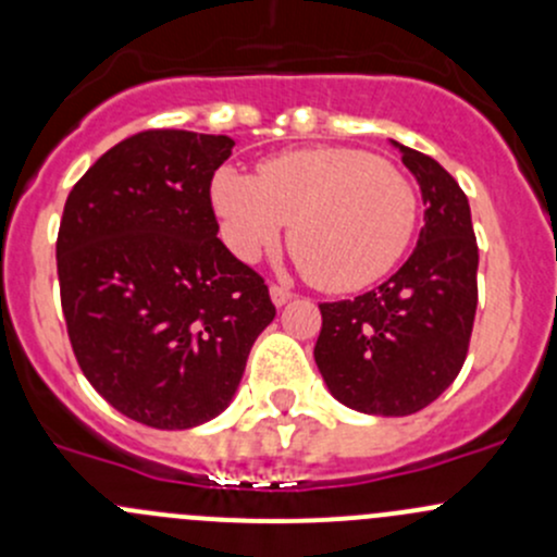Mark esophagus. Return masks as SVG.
Wrapping results in <instances>:
<instances>
[{
  "label": "esophagus",
  "instance_id": "1",
  "mask_svg": "<svg viewBox=\"0 0 557 557\" xmlns=\"http://www.w3.org/2000/svg\"><path fill=\"white\" fill-rule=\"evenodd\" d=\"M269 294H272V301H274V305H277V307L288 305V301L294 299V290L283 288V285H272V288H269Z\"/></svg>",
  "mask_w": 557,
  "mask_h": 557
}]
</instances>
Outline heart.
Segmentation results:
<instances>
[{
    "instance_id": "heart-1",
    "label": "heart",
    "mask_w": 557,
    "mask_h": 557,
    "mask_svg": "<svg viewBox=\"0 0 557 557\" xmlns=\"http://www.w3.org/2000/svg\"><path fill=\"white\" fill-rule=\"evenodd\" d=\"M212 201L243 261L272 250L290 223V252L331 294L391 272L418 226V190L407 174L356 148L274 156L256 177L226 166L212 180Z\"/></svg>"
}]
</instances>
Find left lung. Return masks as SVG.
Returning a JSON list of instances; mask_svg holds the SVG:
<instances>
[{
	"instance_id": "left-lung-1",
	"label": "left lung",
	"mask_w": 557,
	"mask_h": 557,
	"mask_svg": "<svg viewBox=\"0 0 557 557\" xmlns=\"http://www.w3.org/2000/svg\"><path fill=\"white\" fill-rule=\"evenodd\" d=\"M423 190L418 247L380 288L320 305L314 363L329 391L367 414L420 412L458 377L476 312V252L469 199L445 166L404 148Z\"/></svg>"
}]
</instances>
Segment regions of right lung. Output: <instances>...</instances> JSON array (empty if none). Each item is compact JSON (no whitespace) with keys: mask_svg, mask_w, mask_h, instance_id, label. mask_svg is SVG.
<instances>
[{"mask_svg":"<svg viewBox=\"0 0 557 557\" xmlns=\"http://www.w3.org/2000/svg\"><path fill=\"white\" fill-rule=\"evenodd\" d=\"M226 134L148 128L70 190L55 239L72 352L99 396L161 431L228 407L277 314L261 274L218 239L210 185Z\"/></svg>","mask_w":557,"mask_h":557,"instance_id":"1","label":"right lung"}]
</instances>
